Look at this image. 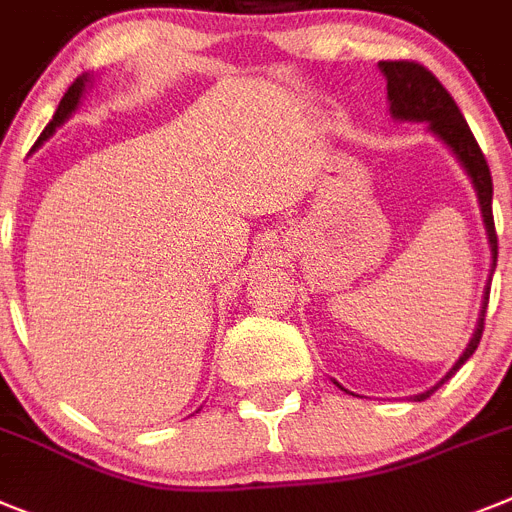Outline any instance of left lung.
<instances>
[{"label": "left lung", "instance_id": "1", "mask_svg": "<svg viewBox=\"0 0 512 512\" xmlns=\"http://www.w3.org/2000/svg\"><path fill=\"white\" fill-rule=\"evenodd\" d=\"M378 69H381L383 77H386L388 111H391L393 119L425 121L427 129L453 152L458 165H461L466 176H469L471 186H474L476 191L479 212H482L484 230H487L489 253H492V269H489L487 287H484L482 313H479L474 334H471L469 344H466L464 355L453 362V368L448 370L435 386H430L425 393H417V396H414V401H425L427 396H432V393L438 391L451 375H456V370L474 355V349L479 347V339H482L484 313H487L489 303V282H492V274H495L497 266V233L495 217H492V176H489V165L487 160H484L482 150H479V144H476L474 134H471L469 124H466L464 113L458 111L456 100L448 95V90L440 85L435 74L427 72L422 64H414V61H378ZM336 386H339V383H336ZM344 391H347V388H344Z\"/></svg>", "mask_w": 512, "mask_h": 512}]
</instances>
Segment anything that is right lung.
Instances as JSON below:
<instances>
[{"label": "right lung", "mask_w": 512, "mask_h": 512, "mask_svg": "<svg viewBox=\"0 0 512 512\" xmlns=\"http://www.w3.org/2000/svg\"><path fill=\"white\" fill-rule=\"evenodd\" d=\"M90 85H93V74H87V72L80 74V77H77V80H74L72 85H69V90H67V93H64V98H61L59 108H56L54 119L48 121V126H46V129H43L41 137H38L36 147H41V144L46 142L48 137H54V131L59 129V126L64 124V121H67L74 111H77L82 95H85V90Z\"/></svg>", "instance_id": "1"}]
</instances>
